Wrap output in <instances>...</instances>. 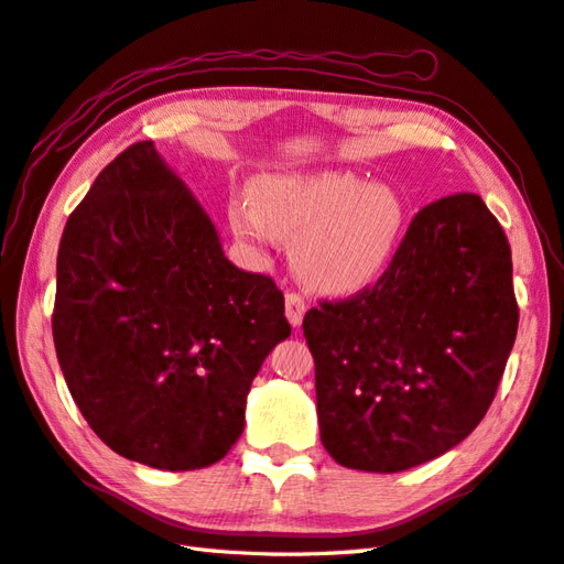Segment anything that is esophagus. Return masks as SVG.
<instances>
[{
    "label": "esophagus",
    "instance_id": "esophagus-1",
    "mask_svg": "<svg viewBox=\"0 0 564 564\" xmlns=\"http://www.w3.org/2000/svg\"><path fill=\"white\" fill-rule=\"evenodd\" d=\"M305 310H307L305 300L300 297L297 293H288V295H285V317H288V322H291L293 326H300V324H303Z\"/></svg>",
    "mask_w": 564,
    "mask_h": 564
}]
</instances>
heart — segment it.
I'll list each match as a JSON object with an SVG mask.
<instances>
[{"instance_id":"1","label":"heart","mask_w":564,"mask_h":564,"mask_svg":"<svg viewBox=\"0 0 564 564\" xmlns=\"http://www.w3.org/2000/svg\"><path fill=\"white\" fill-rule=\"evenodd\" d=\"M235 238L261 250L293 240L297 279L324 295H352L382 279L409 214L399 192L344 170H276L228 204Z\"/></svg>"}]
</instances>
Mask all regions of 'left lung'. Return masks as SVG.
<instances>
[{"mask_svg": "<svg viewBox=\"0 0 564 564\" xmlns=\"http://www.w3.org/2000/svg\"><path fill=\"white\" fill-rule=\"evenodd\" d=\"M517 326L500 223L478 194L427 204L382 279L305 314L324 449L370 474L449 452L488 413Z\"/></svg>", "mask_w": 564, "mask_h": 564, "instance_id": "obj_1", "label": "left lung"}]
</instances>
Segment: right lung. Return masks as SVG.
<instances>
[{
    "label": "right lung",
    "instance_id": "right-lung-1",
    "mask_svg": "<svg viewBox=\"0 0 564 564\" xmlns=\"http://www.w3.org/2000/svg\"><path fill=\"white\" fill-rule=\"evenodd\" d=\"M52 336L78 411L112 452L194 470L242 435L252 379L291 324L276 283L232 264L204 206L139 141L64 226Z\"/></svg>",
    "mask_w": 564,
    "mask_h": 564
}]
</instances>
